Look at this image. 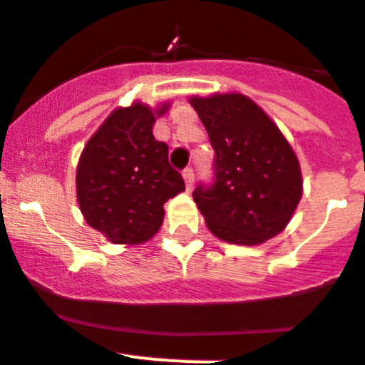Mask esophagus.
<instances>
[{"mask_svg":"<svg viewBox=\"0 0 365 365\" xmlns=\"http://www.w3.org/2000/svg\"><path fill=\"white\" fill-rule=\"evenodd\" d=\"M183 180H185V189H187V191H191L192 185H195V173H192L191 167H187V169L183 170Z\"/></svg>","mask_w":365,"mask_h":365,"instance_id":"1","label":"esophagus"}]
</instances>
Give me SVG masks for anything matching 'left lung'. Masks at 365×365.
Returning <instances> with one entry per match:
<instances>
[{"mask_svg": "<svg viewBox=\"0 0 365 365\" xmlns=\"http://www.w3.org/2000/svg\"><path fill=\"white\" fill-rule=\"evenodd\" d=\"M215 150V182L192 192L209 231L255 246L287 227L303 195L299 161L262 108L240 93L191 97Z\"/></svg>", "mask_w": 365, "mask_h": 365, "instance_id": "1", "label": "left lung"}]
</instances>
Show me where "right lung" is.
I'll return each mask as SVG.
<instances>
[{"instance_id": "add662e5", "label": "right lung", "mask_w": 365, "mask_h": 365, "mask_svg": "<svg viewBox=\"0 0 365 365\" xmlns=\"http://www.w3.org/2000/svg\"><path fill=\"white\" fill-rule=\"evenodd\" d=\"M158 110L143 103L117 108L86 143L77 165L84 220L113 244H141L163 224V204L185 191L169 163V147L152 134Z\"/></svg>"}]
</instances>
